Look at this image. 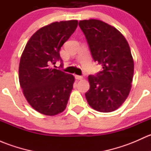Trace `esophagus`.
Returning a JSON list of instances; mask_svg holds the SVG:
<instances>
[{
  "mask_svg": "<svg viewBox=\"0 0 151 151\" xmlns=\"http://www.w3.org/2000/svg\"><path fill=\"white\" fill-rule=\"evenodd\" d=\"M74 77H75L76 80H83V76H80V75H75V76H74Z\"/></svg>",
  "mask_w": 151,
  "mask_h": 151,
  "instance_id": "34e87169",
  "label": "esophagus"
}]
</instances>
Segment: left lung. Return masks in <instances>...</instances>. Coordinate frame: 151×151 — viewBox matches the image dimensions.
I'll return each mask as SVG.
<instances>
[{
    "label": "left lung",
    "mask_w": 151,
    "mask_h": 151,
    "mask_svg": "<svg viewBox=\"0 0 151 151\" xmlns=\"http://www.w3.org/2000/svg\"><path fill=\"white\" fill-rule=\"evenodd\" d=\"M94 61L103 68L89 75L90 89L85 97L90 106L101 112L118 109L127 98L134 75V60L124 36L114 27L98 19L81 20Z\"/></svg>",
    "instance_id": "1"
}]
</instances>
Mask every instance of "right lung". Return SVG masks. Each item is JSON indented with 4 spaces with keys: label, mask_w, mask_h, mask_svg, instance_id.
<instances>
[{
    "label": "right lung",
    "mask_w": 151,
    "mask_h": 151,
    "mask_svg": "<svg viewBox=\"0 0 151 151\" xmlns=\"http://www.w3.org/2000/svg\"><path fill=\"white\" fill-rule=\"evenodd\" d=\"M77 24V20L61 21L40 28L29 39L21 56L19 80L24 96L44 115H57L66 107L74 77L52 66L60 60L63 66L60 48Z\"/></svg>",
    "instance_id": "1"
}]
</instances>
